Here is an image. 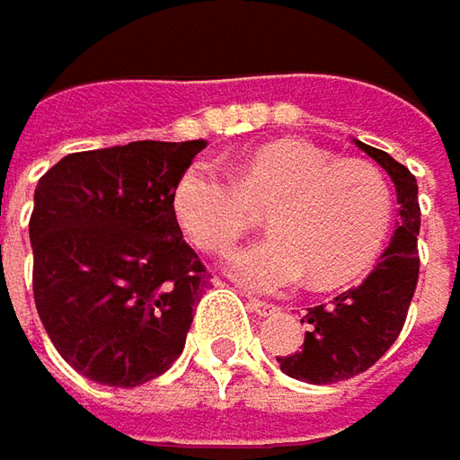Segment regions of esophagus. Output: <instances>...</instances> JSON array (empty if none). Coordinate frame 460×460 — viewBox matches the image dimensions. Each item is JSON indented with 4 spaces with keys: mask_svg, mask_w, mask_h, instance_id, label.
Segmentation results:
<instances>
[{
    "mask_svg": "<svg viewBox=\"0 0 460 460\" xmlns=\"http://www.w3.org/2000/svg\"><path fill=\"white\" fill-rule=\"evenodd\" d=\"M248 309L253 314H259V316H270V314L279 312V306L267 304V301H259V298H248Z\"/></svg>",
    "mask_w": 460,
    "mask_h": 460,
    "instance_id": "1",
    "label": "esophagus"
}]
</instances>
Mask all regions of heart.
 I'll return each instance as SVG.
<instances>
[{
  "label": "heart",
  "instance_id": "b5f03b06",
  "mask_svg": "<svg viewBox=\"0 0 460 460\" xmlns=\"http://www.w3.org/2000/svg\"><path fill=\"white\" fill-rule=\"evenodd\" d=\"M270 209V238L235 248L230 275L251 290H282L309 275L316 288L364 278L387 241L395 201L369 162L282 138L248 151L233 172L199 159L182 170L172 212L201 251H225Z\"/></svg>",
  "mask_w": 460,
  "mask_h": 460
}]
</instances>
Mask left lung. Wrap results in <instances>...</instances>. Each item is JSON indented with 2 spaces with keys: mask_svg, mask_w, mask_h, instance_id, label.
<instances>
[{
  "mask_svg": "<svg viewBox=\"0 0 460 460\" xmlns=\"http://www.w3.org/2000/svg\"><path fill=\"white\" fill-rule=\"evenodd\" d=\"M356 144L379 167H385V172L395 182L401 222L369 278L335 296L330 304L312 306L301 319L312 324L301 350L278 356L279 369L288 377L312 385L343 382L377 364L387 348L398 341L419 282L416 235L421 225V209L416 196V178L387 151L367 146L361 141Z\"/></svg>",
  "mask_w": 460,
  "mask_h": 460,
  "instance_id": "obj_1",
  "label": "left lung"
}]
</instances>
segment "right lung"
Here are the masks:
<instances>
[{
	"label": "right lung",
	"mask_w": 460,
	"mask_h": 460,
	"mask_svg": "<svg viewBox=\"0 0 460 460\" xmlns=\"http://www.w3.org/2000/svg\"><path fill=\"white\" fill-rule=\"evenodd\" d=\"M207 141L67 154L36 185L33 301L83 377L136 387L182 353L207 267L182 241L172 190Z\"/></svg>",
	"instance_id": "1"
}]
</instances>
